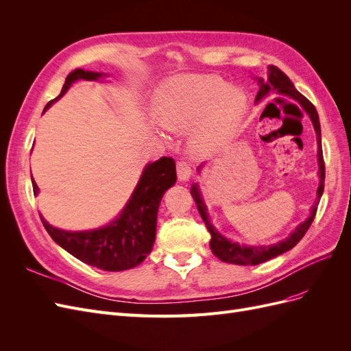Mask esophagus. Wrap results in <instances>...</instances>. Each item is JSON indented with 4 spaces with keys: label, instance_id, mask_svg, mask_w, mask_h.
<instances>
[{
    "label": "esophagus",
    "instance_id": "1",
    "mask_svg": "<svg viewBox=\"0 0 351 351\" xmlns=\"http://www.w3.org/2000/svg\"><path fill=\"white\" fill-rule=\"evenodd\" d=\"M192 176V165H190L184 159H180L177 162V177L182 182H187V180Z\"/></svg>",
    "mask_w": 351,
    "mask_h": 351
}]
</instances>
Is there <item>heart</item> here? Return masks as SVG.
Wrapping results in <instances>:
<instances>
[{"instance_id": "heart-1", "label": "heart", "mask_w": 351, "mask_h": 351, "mask_svg": "<svg viewBox=\"0 0 351 351\" xmlns=\"http://www.w3.org/2000/svg\"><path fill=\"white\" fill-rule=\"evenodd\" d=\"M246 110V95L226 80L205 76H178L158 88L154 111L167 130H190V149L206 156L218 151L236 130Z\"/></svg>"}]
</instances>
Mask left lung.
<instances>
[{
    "instance_id": "1",
    "label": "left lung",
    "mask_w": 351,
    "mask_h": 351,
    "mask_svg": "<svg viewBox=\"0 0 351 351\" xmlns=\"http://www.w3.org/2000/svg\"><path fill=\"white\" fill-rule=\"evenodd\" d=\"M259 90L256 95V101H259L261 98H263L265 95H267L269 90L275 89L280 93L287 95V97H291L293 99H295L299 102L303 110L309 114L311 120L313 123L315 127V132L317 136V162H319V187H317V197L315 205L312 208V214L311 217L307 218L304 222L297 227L294 230V232H291L290 237H287L285 240L277 243V244H272V246H240L237 243H232L227 239L222 237L219 232L212 227V224L209 222L208 214H206V206L204 204V200L200 197V192L196 184L192 186L190 189V193H192L197 209H199V214L202 217V219L205 221L206 228L210 232V249L212 253L215 254L218 259H221L222 262H228V263H236V265H258L262 263L265 261H269L275 256H278V254L293 249L297 243H299L303 236L306 234V231L309 230V227L312 226V222L315 219L316 215V209H317V204H319V199L324 193V186H325V162H324V154H322V145H321V124H319V117H317L316 108L313 107V104L304 98L303 95L294 88L293 82L289 79L287 74L280 70L278 67L275 66H269L268 67V80H262L259 79Z\"/></svg>"
}]
</instances>
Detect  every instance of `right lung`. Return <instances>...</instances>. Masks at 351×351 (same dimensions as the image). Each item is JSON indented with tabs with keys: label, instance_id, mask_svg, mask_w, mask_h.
Segmentation results:
<instances>
[{
	"label": "right lung",
	"instance_id": "right-lung-1",
	"mask_svg": "<svg viewBox=\"0 0 351 351\" xmlns=\"http://www.w3.org/2000/svg\"><path fill=\"white\" fill-rule=\"evenodd\" d=\"M101 76L102 73L84 71L82 69L71 71L61 93L47 104L45 110L67 92L71 83L82 79L98 80ZM176 180L174 159L162 156L146 165L129 204L110 226L93 231L70 232L49 226L42 215L40 221L51 239L79 261L104 271L130 269L143 262L151 253L155 241L159 204L165 190L174 186ZM34 193H38L35 182Z\"/></svg>",
	"mask_w": 351,
	"mask_h": 351
}]
</instances>
